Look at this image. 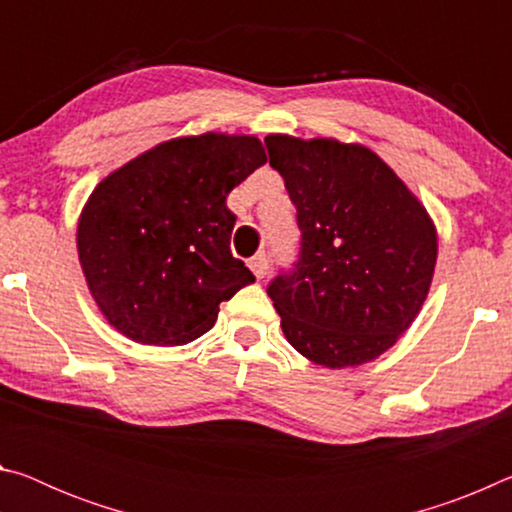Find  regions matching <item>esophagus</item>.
I'll return each mask as SVG.
<instances>
[{"mask_svg": "<svg viewBox=\"0 0 512 512\" xmlns=\"http://www.w3.org/2000/svg\"><path fill=\"white\" fill-rule=\"evenodd\" d=\"M248 266H250V271L255 273L257 280H262V277H266V273H268V257L264 253H257L255 257H250Z\"/></svg>", "mask_w": 512, "mask_h": 512, "instance_id": "34e87169", "label": "esophagus"}]
</instances>
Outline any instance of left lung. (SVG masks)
Listing matches in <instances>:
<instances>
[{
	"label": "left lung",
	"mask_w": 512,
	"mask_h": 512,
	"mask_svg": "<svg viewBox=\"0 0 512 512\" xmlns=\"http://www.w3.org/2000/svg\"><path fill=\"white\" fill-rule=\"evenodd\" d=\"M264 144L300 228L298 262L266 289L284 336L325 368L377 359L427 298L438 257L433 221L366 146L291 135Z\"/></svg>",
	"instance_id": "1"
}]
</instances>
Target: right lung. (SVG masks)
Returning a JSON list of instances; mask_svg holds the SVG:
<instances>
[{"label": "right lung", "instance_id": "add662e5", "mask_svg": "<svg viewBox=\"0 0 512 512\" xmlns=\"http://www.w3.org/2000/svg\"><path fill=\"white\" fill-rule=\"evenodd\" d=\"M253 135L178 137L103 178L85 203L76 246L92 298L135 343L185 345L219 305L255 282L230 253L237 216L225 198L262 167Z\"/></svg>", "mask_w": 512, "mask_h": 512}]
</instances>
